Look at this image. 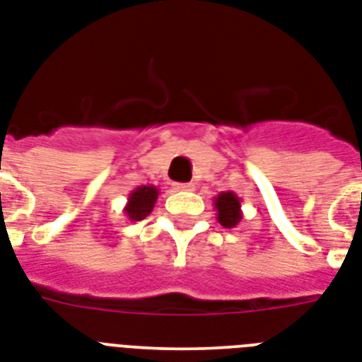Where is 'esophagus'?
I'll list each match as a JSON object with an SVG mask.
<instances>
[{
  "instance_id": "esophagus-1",
  "label": "esophagus",
  "mask_w": 362,
  "mask_h": 362,
  "mask_svg": "<svg viewBox=\"0 0 362 362\" xmlns=\"http://www.w3.org/2000/svg\"><path fill=\"white\" fill-rule=\"evenodd\" d=\"M174 190H177V192H192L194 185L192 183H174Z\"/></svg>"
}]
</instances>
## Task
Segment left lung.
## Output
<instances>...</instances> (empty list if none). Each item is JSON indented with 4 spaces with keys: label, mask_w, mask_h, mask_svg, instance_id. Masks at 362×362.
I'll return each instance as SVG.
<instances>
[{
    "label": "left lung",
    "mask_w": 362,
    "mask_h": 362,
    "mask_svg": "<svg viewBox=\"0 0 362 362\" xmlns=\"http://www.w3.org/2000/svg\"><path fill=\"white\" fill-rule=\"evenodd\" d=\"M214 202V209H216L218 222L222 223L223 228H237L242 220V203L235 192H220Z\"/></svg>",
    "instance_id": "left-lung-1"
}]
</instances>
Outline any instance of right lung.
Segmentation results:
<instances>
[{
    "label": "right lung",
    "instance_id": "obj_1",
    "mask_svg": "<svg viewBox=\"0 0 362 362\" xmlns=\"http://www.w3.org/2000/svg\"><path fill=\"white\" fill-rule=\"evenodd\" d=\"M157 198H159V188L153 187V185H140L134 190H131L124 207V214L131 222L144 220L153 211Z\"/></svg>",
    "mask_w": 362,
    "mask_h": 362
}]
</instances>
